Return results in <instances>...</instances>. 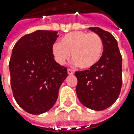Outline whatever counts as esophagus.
Masks as SVG:
<instances>
[{
	"instance_id": "34e87169",
	"label": "esophagus",
	"mask_w": 134,
	"mask_h": 134,
	"mask_svg": "<svg viewBox=\"0 0 134 134\" xmlns=\"http://www.w3.org/2000/svg\"><path fill=\"white\" fill-rule=\"evenodd\" d=\"M68 74L69 75H73L74 74V71L72 69H68Z\"/></svg>"
}]
</instances>
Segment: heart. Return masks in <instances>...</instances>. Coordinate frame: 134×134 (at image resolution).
<instances>
[{"mask_svg":"<svg viewBox=\"0 0 134 134\" xmlns=\"http://www.w3.org/2000/svg\"><path fill=\"white\" fill-rule=\"evenodd\" d=\"M104 50V42L100 35L95 32L73 31L66 34L59 43L52 45L51 52L55 60L64 65L70 58V54L80 69H90L100 60Z\"/></svg>","mask_w":134,"mask_h":134,"instance_id":"b5f03b06","label":"heart"}]
</instances>
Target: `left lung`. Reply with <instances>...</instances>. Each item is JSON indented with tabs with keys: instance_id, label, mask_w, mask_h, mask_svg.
Wrapping results in <instances>:
<instances>
[{
	"instance_id": "left-lung-1",
	"label": "left lung",
	"mask_w": 134,
	"mask_h": 134,
	"mask_svg": "<svg viewBox=\"0 0 134 134\" xmlns=\"http://www.w3.org/2000/svg\"><path fill=\"white\" fill-rule=\"evenodd\" d=\"M100 35L104 52L98 63L89 69L75 71L76 92L82 104L91 110H104L119 98L122 85L121 53L112 34L99 27H90Z\"/></svg>"
}]
</instances>
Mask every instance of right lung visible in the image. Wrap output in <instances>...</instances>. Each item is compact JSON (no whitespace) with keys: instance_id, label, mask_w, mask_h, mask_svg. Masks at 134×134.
I'll return each mask as SVG.
<instances>
[{"instance_id":"add662e5","label":"right lung","mask_w":134,"mask_h":134,"mask_svg":"<svg viewBox=\"0 0 134 134\" xmlns=\"http://www.w3.org/2000/svg\"><path fill=\"white\" fill-rule=\"evenodd\" d=\"M57 33L37 30L26 34L13 48L9 67L13 96L30 114H41L52 108L68 76L67 68L58 64L51 52Z\"/></svg>"}]
</instances>
